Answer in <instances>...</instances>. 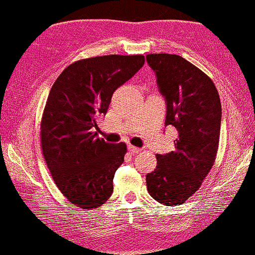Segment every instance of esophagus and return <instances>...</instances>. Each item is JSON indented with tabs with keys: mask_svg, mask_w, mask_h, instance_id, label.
<instances>
[{
	"mask_svg": "<svg viewBox=\"0 0 255 255\" xmlns=\"http://www.w3.org/2000/svg\"><path fill=\"white\" fill-rule=\"evenodd\" d=\"M128 149H129L130 153H133V154H138V153H141V151H142L141 148L135 147V146H133V144H128Z\"/></svg>",
	"mask_w": 255,
	"mask_h": 255,
	"instance_id": "34e87169",
	"label": "esophagus"
}]
</instances>
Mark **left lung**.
Segmentation results:
<instances>
[{
  "instance_id": "left-lung-1",
  "label": "left lung",
  "mask_w": 255,
  "mask_h": 255,
  "mask_svg": "<svg viewBox=\"0 0 255 255\" xmlns=\"http://www.w3.org/2000/svg\"><path fill=\"white\" fill-rule=\"evenodd\" d=\"M161 94L166 98V126L178 130L175 149L156 155L146 176L151 198L165 206L183 204L201 187L219 148L221 102L208 75L175 54H148Z\"/></svg>"
}]
</instances>
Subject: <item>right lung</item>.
Segmentation results:
<instances>
[{
  "instance_id": "right-lung-1",
  "label": "right lung",
  "mask_w": 255,
  "mask_h": 255,
  "mask_svg": "<svg viewBox=\"0 0 255 255\" xmlns=\"http://www.w3.org/2000/svg\"><path fill=\"white\" fill-rule=\"evenodd\" d=\"M144 63L143 55H105L69 64L51 87L41 120L42 154L60 192L73 205L94 209L113 193V179L127 153L93 128L113 93Z\"/></svg>"
}]
</instances>
